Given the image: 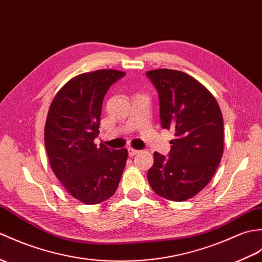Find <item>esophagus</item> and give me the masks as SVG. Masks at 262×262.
Returning <instances> with one entry per match:
<instances>
[{
  "instance_id": "34e87169",
  "label": "esophagus",
  "mask_w": 262,
  "mask_h": 262,
  "mask_svg": "<svg viewBox=\"0 0 262 262\" xmlns=\"http://www.w3.org/2000/svg\"><path fill=\"white\" fill-rule=\"evenodd\" d=\"M139 150H137V149H134L133 147H128V155L130 156V157H133L134 155H136L137 153H138Z\"/></svg>"
}]
</instances>
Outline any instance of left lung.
<instances>
[{
    "label": "left lung",
    "mask_w": 262,
    "mask_h": 262,
    "mask_svg": "<svg viewBox=\"0 0 262 262\" xmlns=\"http://www.w3.org/2000/svg\"><path fill=\"white\" fill-rule=\"evenodd\" d=\"M160 98L164 129L175 134L168 157L154 153L148 183L160 196L182 202L209 183L223 154V117L215 98L184 72L157 69L146 72Z\"/></svg>",
    "instance_id": "1"
}]
</instances>
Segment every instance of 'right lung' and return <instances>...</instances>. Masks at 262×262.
Segmentation results:
<instances>
[{
  "label": "right lung",
  "instance_id": "1",
  "mask_svg": "<svg viewBox=\"0 0 262 262\" xmlns=\"http://www.w3.org/2000/svg\"><path fill=\"white\" fill-rule=\"evenodd\" d=\"M125 75L112 69L79 75L58 91L49 108L45 144L51 168L70 195L86 204L114 195L128 157L126 148L94 143L103 97Z\"/></svg>",
  "mask_w": 262,
  "mask_h": 262
}]
</instances>
